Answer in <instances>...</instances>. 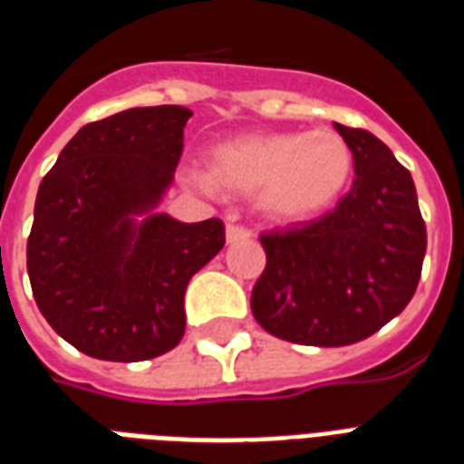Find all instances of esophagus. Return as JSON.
Returning <instances> with one entry per match:
<instances>
[{
	"label": "esophagus",
	"mask_w": 464,
	"mask_h": 464,
	"mask_svg": "<svg viewBox=\"0 0 464 464\" xmlns=\"http://www.w3.org/2000/svg\"><path fill=\"white\" fill-rule=\"evenodd\" d=\"M253 236V231L247 228V226H240V224H228L226 226V240L228 243H238V240H247Z\"/></svg>",
	"instance_id": "esophagus-1"
}]
</instances>
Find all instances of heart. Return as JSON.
Instances as JSON below:
<instances>
[{
	"label": "heart",
	"mask_w": 464,
	"mask_h": 464,
	"mask_svg": "<svg viewBox=\"0 0 464 464\" xmlns=\"http://www.w3.org/2000/svg\"><path fill=\"white\" fill-rule=\"evenodd\" d=\"M352 163V149L332 130L246 134L211 151L209 180L236 195H260L279 221H305L337 199Z\"/></svg>",
	"instance_id": "obj_1"
}]
</instances>
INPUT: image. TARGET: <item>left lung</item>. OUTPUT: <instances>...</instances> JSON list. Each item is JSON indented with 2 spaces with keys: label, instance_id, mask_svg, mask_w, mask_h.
Wrapping results in <instances>:
<instances>
[{
  "label": "left lung",
  "instance_id": "1",
  "mask_svg": "<svg viewBox=\"0 0 464 464\" xmlns=\"http://www.w3.org/2000/svg\"><path fill=\"white\" fill-rule=\"evenodd\" d=\"M353 185L313 221L260 233L267 265L250 308L260 327L305 346H346L400 315L417 291L426 224L410 170L375 134L334 122Z\"/></svg>",
  "mask_w": 464,
  "mask_h": 464
}]
</instances>
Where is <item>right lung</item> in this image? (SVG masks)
<instances>
[{
  "label": "right lung",
  "instance_id": "right-lung-1",
  "mask_svg": "<svg viewBox=\"0 0 464 464\" xmlns=\"http://www.w3.org/2000/svg\"><path fill=\"white\" fill-rule=\"evenodd\" d=\"M189 115L154 105L89 122L40 182L25 246L33 298L86 356L130 363L178 346L188 282L224 247L221 218L133 221L173 180Z\"/></svg>",
  "mask_w": 464,
  "mask_h": 464
}]
</instances>
